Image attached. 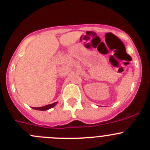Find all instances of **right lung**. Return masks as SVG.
Listing matches in <instances>:
<instances>
[{"instance_id":"right-lung-1","label":"right lung","mask_w":150,"mask_h":150,"mask_svg":"<svg viewBox=\"0 0 150 150\" xmlns=\"http://www.w3.org/2000/svg\"><path fill=\"white\" fill-rule=\"evenodd\" d=\"M57 104V102H54V103L53 104H48V105H46L44 106V107H33L34 110H42V111H43V110H49V109L52 108V107H54V106L56 105V104Z\"/></svg>"}]
</instances>
